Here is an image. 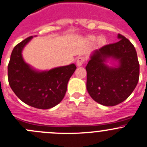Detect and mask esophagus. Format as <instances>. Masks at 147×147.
Listing matches in <instances>:
<instances>
[{
  "label": "esophagus",
  "mask_w": 147,
  "mask_h": 147,
  "mask_svg": "<svg viewBox=\"0 0 147 147\" xmlns=\"http://www.w3.org/2000/svg\"><path fill=\"white\" fill-rule=\"evenodd\" d=\"M86 59L84 57H82V56H80V57H78V59H77V61H76V64L78 65V67H80L82 66L83 65V63L85 62Z\"/></svg>",
  "instance_id": "esophagus-1"
}]
</instances>
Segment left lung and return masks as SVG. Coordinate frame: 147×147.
Segmentation results:
<instances>
[{
    "label": "left lung",
    "mask_w": 147,
    "mask_h": 147,
    "mask_svg": "<svg viewBox=\"0 0 147 147\" xmlns=\"http://www.w3.org/2000/svg\"><path fill=\"white\" fill-rule=\"evenodd\" d=\"M118 42L96 50L85 67L87 92L94 101L105 106H115L128 98L139 78L135 47L124 35L118 34ZM110 57L119 60L118 68H110L103 63Z\"/></svg>",
    "instance_id": "left-lung-1"
}]
</instances>
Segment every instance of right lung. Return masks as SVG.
<instances>
[{
  "label": "right lung",
  "instance_id": "1",
  "mask_svg": "<svg viewBox=\"0 0 147 147\" xmlns=\"http://www.w3.org/2000/svg\"><path fill=\"white\" fill-rule=\"evenodd\" d=\"M32 37L15 46L8 65L10 87L24 103L38 109L53 107L64 98L69 78L77 67L71 64L47 72H36L26 64L22 50Z\"/></svg>",
  "mask_w": 147,
  "mask_h": 147
}]
</instances>
